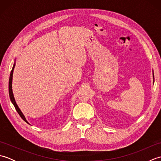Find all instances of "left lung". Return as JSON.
<instances>
[{
  "label": "left lung",
  "instance_id": "left-lung-1",
  "mask_svg": "<svg viewBox=\"0 0 161 161\" xmlns=\"http://www.w3.org/2000/svg\"><path fill=\"white\" fill-rule=\"evenodd\" d=\"M153 82H154V75H153Z\"/></svg>",
  "mask_w": 161,
  "mask_h": 161
}]
</instances>
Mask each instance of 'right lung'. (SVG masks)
Returning a JSON list of instances; mask_svg holds the SVG:
<instances>
[{
    "mask_svg": "<svg viewBox=\"0 0 161 161\" xmlns=\"http://www.w3.org/2000/svg\"><path fill=\"white\" fill-rule=\"evenodd\" d=\"M15 65H16V59H14V63L12 71H11V73H10V76H9V98H10V100H11V102H12V103L13 104L17 112H18V114H19V115L20 116V117H21V118L23 119L24 121L28 123V124H29V122L27 121L25 115H23L22 111H20V109L18 107V105H17L16 102L15 101L14 97V94H13V91H12V79H13V73H14V68H15Z\"/></svg>",
    "mask_w": 161,
    "mask_h": 161,
    "instance_id": "obj_1",
    "label": "right lung"
}]
</instances>
